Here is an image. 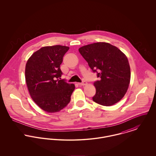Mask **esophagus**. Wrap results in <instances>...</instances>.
<instances>
[{"mask_svg":"<svg viewBox=\"0 0 156 156\" xmlns=\"http://www.w3.org/2000/svg\"><path fill=\"white\" fill-rule=\"evenodd\" d=\"M79 85L80 86H85V85H87V82L86 81H83V82L79 83Z\"/></svg>","mask_w":156,"mask_h":156,"instance_id":"1","label":"esophagus"}]
</instances>
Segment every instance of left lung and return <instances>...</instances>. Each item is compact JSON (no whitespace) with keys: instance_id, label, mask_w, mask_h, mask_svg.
Returning <instances> with one entry per match:
<instances>
[{"instance_id":"8db88e82","label":"left lung","mask_w":156,"mask_h":156,"mask_svg":"<svg viewBox=\"0 0 156 156\" xmlns=\"http://www.w3.org/2000/svg\"><path fill=\"white\" fill-rule=\"evenodd\" d=\"M79 51L100 78L94 83L96 93L93 101L105 106L120 101L130 82V68L126 55L118 47L105 42L84 45Z\"/></svg>"}]
</instances>
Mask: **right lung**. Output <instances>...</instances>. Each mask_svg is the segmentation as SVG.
<instances>
[{"label": "right lung", "instance_id": "obj_1", "mask_svg": "<svg viewBox=\"0 0 156 156\" xmlns=\"http://www.w3.org/2000/svg\"><path fill=\"white\" fill-rule=\"evenodd\" d=\"M69 47L45 46L34 52L25 68V79L30 95L43 111L58 112L66 107L75 89L60 79V66Z\"/></svg>", "mask_w": 156, "mask_h": 156}]
</instances>
